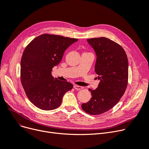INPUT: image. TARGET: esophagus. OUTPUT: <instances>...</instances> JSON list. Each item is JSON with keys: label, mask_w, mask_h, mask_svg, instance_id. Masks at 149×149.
Masks as SVG:
<instances>
[{"label": "esophagus", "mask_w": 149, "mask_h": 149, "mask_svg": "<svg viewBox=\"0 0 149 149\" xmlns=\"http://www.w3.org/2000/svg\"><path fill=\"white\" fill-rule=\"evenodd\" d=\"M74 88L76 90H80L81 89H83V87L82 86H78V85H74Z\"/></svg>", "instance_id": "obj_1"}]
</instances>
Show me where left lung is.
<instances>
[{"mask_svg":"<svg viewBox=\"0 0 149 149\" xmlns=\"http://www.w3.org/2000/svg\"><path fill=\"white\" fill-rule=\"evenodd\" d=\"M96 54L95 71L100 83L95 90L89 89L92 97L83 103V111L98 115L114 107L124 95L128 84L127 56L119 44L105 37L87 40Z\"/></svg>","mask_w":149,"mask_h":149,"instance_id":"obj_1","label":"left lung"}]
</instances>
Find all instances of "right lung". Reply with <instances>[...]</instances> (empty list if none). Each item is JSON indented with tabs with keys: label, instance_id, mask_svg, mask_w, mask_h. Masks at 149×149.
<instances>
[{
	"label": "right lung",
	"instance_id": "obj_1",
	"mask_svg": "<svg viewBox=\"0 0 149 149\" xmlns=\"http://www.w3.org/2000/svg\"><path fill=\"white\" fill-rule=\"evenodd\" d=\"M78 39L43 34L25 47L21 61V80L28 99L42 110H52L73 85L52 75V68L62 60L65 50Z\"/></svg>",
	"mask_w": 149,
	"mask_h": 149
}]
</instances>
